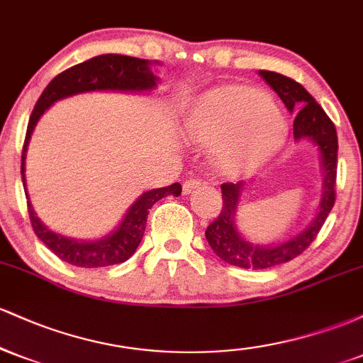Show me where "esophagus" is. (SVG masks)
Wrapping results in <instances>:
<instances>
[{"label": "esophagus", "instance_id": "esophagus-1", "mask_svg": "<svg viewBox=\"0 0 363 363\" xmlns=\"http://www.w3.org/2000/svg\"><path fill=\"white\" fill-rule=\"evenodd\" d=\"M203 184V181L199 177H191L187 179V181L182 184V191H184V194H189L191 191H194L196 187H199Z\"/></svg>", "mask_w": 363, "mask_h": 363}]
</instances>
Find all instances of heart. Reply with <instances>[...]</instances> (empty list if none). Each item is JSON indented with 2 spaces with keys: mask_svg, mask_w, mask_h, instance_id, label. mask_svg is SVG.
<instances>
[{
  "mask_svg": "<svg viewBox=\"0 0 363 363\" xmlns=\"http://www.w3.org/2000/svg\"><path fill=\"white\" fill-rule=\"evenodd\" d=\"M189 131L205 143H222L220 164L230 172L257 167L281 147L286 128L272 97L245 85L208 91L189 114Z\"/></svg>",
  "mask_w": 363,
  "mask_h": 363,
  "instance_id": "1",
  "label": "heart"
}]
</instances>
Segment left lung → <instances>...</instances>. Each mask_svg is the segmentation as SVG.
Here are the masks:
<instances>
[{
  "instance_id": "left-lung-1",
  "label": "left lung",
  "mask_w": 363,
  "mask_h": 363,
  "mask_svg": "<svg viewBox=\"0 0 363 363\" xmlns=\"http://www.w3.org/2000/svg\"><path fill=\"white\" fill-rule=\"evenodd\" d=\"M261 78L277 91L285 107L295 112L294 138H309L318 145L320 152V164L324 170L323 198H320L319 213L309 227L289 242L278 245H254L240 237L235 227V211L239 205L242 182H225L222 187L223 206L218 216L208 225L205 235L210 247L220 259L232 266L252 269H266L295 259L306 251L319 234L320 227L326 222L329 211L335 206L336 199V169H338V136L333 121L328 118L323 107L301 83L285 74L274 72H259Z\"/></svg>"
}]
</instances>
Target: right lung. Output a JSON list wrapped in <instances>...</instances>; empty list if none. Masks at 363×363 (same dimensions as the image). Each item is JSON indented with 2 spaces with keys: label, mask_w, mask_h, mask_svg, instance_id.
Listing matches in <instances>:
<instances>
[{
  "label": "right lung",
  "mask_w": 363,
  "mask_h": 363,
  "mask_svg": "<svg viewBox=\"0 0 363 363\" xmlns=\"http://www.w3.org/2000/svg\"><path fill=\"white\" fill-rule=\"evenodd\" d=\"M157 85V77L150 69V61L140 60V57L121 56V54H102V56L91 57L80 65L57 74L51 80L43 95L37 101L30 119H28L27 135H25L23 150H22V181L25 189V155H27L28 141L34 131L37 121L44 114L51 104L60 99L69 97V95L82 94V91L91 90H152ZM182 187L179 182H174L167 187L147 191L129 208L126 216L118 227V230L109 237H104L94 242H83V240L68 239L60 234L45 228L40 220L37 218L32 210L30 201H27L28 218H30L32 228L35 235L48 245L51 251L62 261L69 262L80 268H102V266L119 264L133 256L143 239L145 225H147L148 210L158 199L164 196H179ZM28 199V194L25 193Z\"/></svg>",
  "instance_id": "obj_1"
}]
</instances>
